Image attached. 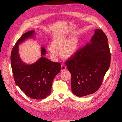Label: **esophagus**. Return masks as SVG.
Wrapping results in <instances>:
<instances>
[{"label":"esophagus","instance_id":"1","mask_svg":"<svg viewBox=\"0 0 122 122\" xmlns=\"http://www.w3.org/2000/svg\"><path fill=\"white\" fill-rule=\"evenodd\" d=\"M66 67L65 66L62 65L61 67V71H64L65 70V69H66Z\"/></svg>","mask_w":122,"mask_h":122}]
</instances>
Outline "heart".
I'll return each instance as SVG.
<instances>
[{
  "label": "heart",
  "mask_w": 122,
  "mask_h": 122,
  "mask_svg": "<svg viewBox=\"0 0 122 122\" xmlns=\"http://www.w3.org/2000/svg\"><path fill=\"white\" fill-rule=\"evenodd\" d=\"M76 47V44L72 40L68 41L64 35H58L53 39L51 46L49 48L48 50L51 56L56 57L57 55V50H62V56L67 58L74 54Z\"/></svg>",
  "instance_id": "heart-1"
}]
</instances>
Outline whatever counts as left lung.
<instances>
[{
  "instance_id": "1",
  "label": "left lung",
  "mask_w": 122,
  "mask_h": 122,
  "mask_svg": "<svg viewBox=\"0 0 122 122\" xmlns=\"http://www.w3.org/2000/svg\"><path fill=\"white\" fill-rule=\"evenodd\" d=\"M110 63L108 38L101 30L96 29L90 43L66 61L71 74L72 93L78 97L95 93L100 87Z\"/></svg>"
}]
</instances>
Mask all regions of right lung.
Masks as SVG:
<instances>
[{"label":"right lung","mask_w":122,"mask_h":122,"mask_svg":"<svg viewBox=\"0 0 122 122\" xmlns=\"http://www.w3.org/2000/svg\"><path fill=\"white\" fill-rule=\"evenodd\" d=\"M35 31H28L17 41L11 53V64L14 81L25 94L31 98L41 99L51 93L55 76L60 71L61 65L44 57L45 48H41V57L35 63L27 64L20 58L19 44L26 39L32 38Z\"/></svg>","instance_id":"obj_1"}]
</instances>
